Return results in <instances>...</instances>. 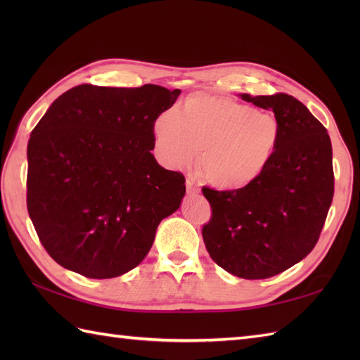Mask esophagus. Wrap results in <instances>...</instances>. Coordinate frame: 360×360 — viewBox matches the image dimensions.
Segmentation results:
<instances>
[{"label": "esophagus", "mask_w": 360, "mask_h": 360, "mask_svg": "<svg viewBox=\"0 0 360 360\" xmlns=\"http://www.w3.org/2000/svg\"><path fill=\"white\" fill-rule=\"evenodd\" d=\"M186 187H187V193L188 195H198V193H200V187L195 184L193 179H187Z\"/></svg>", "instance_id": "1"}]
</instances>
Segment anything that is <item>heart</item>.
<instances>
[{
  "label": "heart",
  "instance_id": "heart-1",
  "mask_svg": "<svg viewBox=\"0 0 360 360\" xmlns=\"http://www.w3.org/2000/svg\"><path fill=\"white\" fill-rule=\"evenodd\" d=\"M162 164L184 168L201 151L204 179L219 190L248 188L269 168L280 142L272 112L210 94H193L181 108L165 110L153 124Z\"/></svg>",
  "mask_w": 360,
  "mask_h": 360
}]
</instances>
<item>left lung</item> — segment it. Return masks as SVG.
I'll use <instances>...</instances> for the list:
<instances>
[{
    "mask_svg": "<svg viewBox=\"0 0 360 360\" xmlns=\"http://www.w3.org/2000/svg\"><path fill=\"white\" fill-rule=\"evenodd\" d=\"M274 111L280 142L255 184L233 192L202 188L213 217L202 227L212 259L240 278L274 277L314 249L334 195L333 147L326 128L288 94H241Z\"/></svg>",
    "mask_w": 360,
    "mask_h": 360,
    "instance_id": "obj_1",
    "label": "left lung"
}]
</instances>
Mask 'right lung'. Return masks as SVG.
<instances>
[{"mask_svg":"<svg viewBox=\"0 0 360 360\" xmlns=\"http://www.w3.org/2000/svg\"><path fill=\"white\" fill-rule=\"evenodd\" d=\"M179 89L75 86L44 112L27 143V210L65 269L114 278L147 257L186 179L158 164L153 124Z\"/></svg>","mask_w":360,"mask_h":360,"instance_id":"add662e5","label":"right lung"}]
</instances>
